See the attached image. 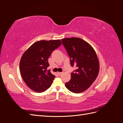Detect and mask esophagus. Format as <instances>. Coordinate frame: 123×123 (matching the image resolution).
Here are the masks:
<instances>
[{"label": "esophagus", "instance_id": "1", "mask_svg": "<svg viewBox=\"0 0 123 123\" xmlns=\"http://www.w3.org/2000/svg\"><path fill=\"white\" fill-rule=\"evenodd\" d=\"M61 74H62V72H57V74H58V75H61Z\"/></svg>", "mask_w": 123, "mask_h": 123}]
</instances>
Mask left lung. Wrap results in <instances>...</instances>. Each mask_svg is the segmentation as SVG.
<instances>
[{"label": "left lung", "mask_w": 123, "mask_h": 123, "mask_svg": "<svg viewBox=\"0 0 123 123\" xmlns=\"http://www.w3.org/2000/svg\"><path fill=\"white\" fill-rule=\"evenodd\" d=\"M62 41L70 58L71 65L77 68L71 74V80L65 84L66 87L75 93L83 92L98 76L99 64L97 54L90 44L80 38H66Z\"/></svg>", "instance_id": "left-lung-1"}]
</instances>
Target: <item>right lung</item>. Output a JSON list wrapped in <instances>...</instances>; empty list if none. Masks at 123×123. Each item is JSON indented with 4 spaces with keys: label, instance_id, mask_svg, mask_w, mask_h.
I'll use <instances>...</instances> for the list:
<instances>
[{
    "label": "right lung",
    "instance_id": "right-lung-1",
    "mask_svg": "<svg viewBox=\"0 0 123 123\" xmlns=\"http://www.w3.org/2000/svg\"><path fill=\"white\" fill-rule=\"evenodd\" d=\"M62 44L61 40H42L34 43L22 55L19 69L27 86L37 92L50 88L55 77L50 70L48 59L52 52Z\"/></svg>",
    "mask_w": 123,
    "mask_h": 123
}]
</instances>
